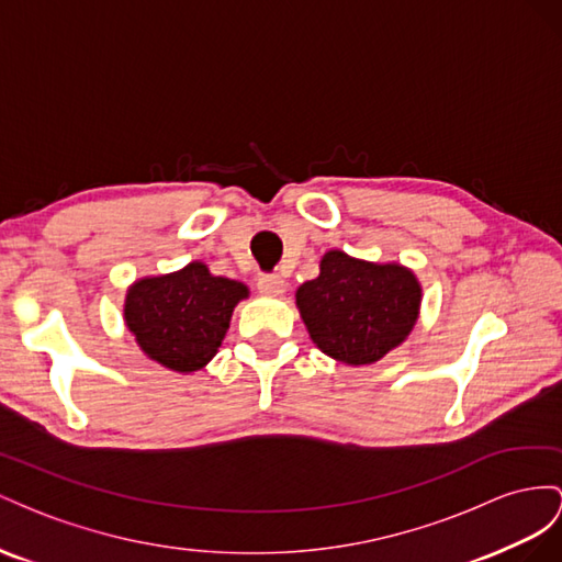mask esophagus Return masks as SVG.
<instances>
[{
  "label": "esophagus",
  "mask_w": 562,
  "mask_h": 562,
  "mask_svg": "<svg viewBox=\"0 0 562 562\" xmlns=\"http://www.w3.org/2000/svg\"><path fill=\"white\" fill-rule=\"evenodd\" d=\"M256 284H259V292L266 296H280L286 290V282L280 276H261Z\"/></svg>",
  "instance_id": "1"
}]
</instances>
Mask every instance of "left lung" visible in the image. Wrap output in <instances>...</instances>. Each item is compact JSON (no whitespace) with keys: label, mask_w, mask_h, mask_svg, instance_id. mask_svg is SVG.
<instances>
[{"label":"left lung","mask_w":562,"mask_h":562,"mask_svg":"<svg viewBox=\"0 0 562 562\" xmlns=\"http://www.w3.org/2000/svg\"><path fill=\"white\" fill-rule=\"evenodd\" d=\"M422 284L400 263H372L331 249L319 276L296 290V308L325 356L360 367L403 344L416 325Z\"/></svg>","instance_id":"8db88e82"}]
</instances>
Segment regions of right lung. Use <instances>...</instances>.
Masks as SVG:
<instances>
[{"instance_id": "1", "label": "right lung", "mask_w": 562, "mask_h": 562, "mask_svg": "<svg viewBox=\"0 0 562 562\" xmlns=\"http://www.w3.org/2000/svg\"><path fill=\"white\" fill-rule=\"evenodd\" d=\"M247 296V284L192 261L169 276L136 280L124 299V323L150 360L188 374L216 356L235 306Z\"/></svg>"}]
</instances>
